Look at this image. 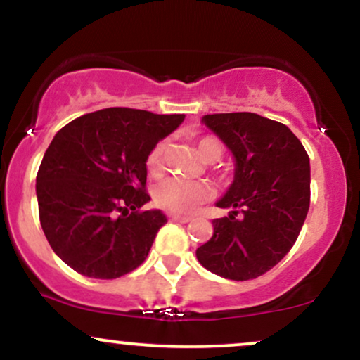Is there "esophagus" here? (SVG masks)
Returning a JSON list of instances; mask_svg holds the SVG:
<instances>
[{
  "label": "esophagus",
  "instance_id": "esophagus-1",
  "mask_svg": "<svg viewBox=\"0 0 360 360\" xmlns=\"http://www.w3.org/2000/svg\"><path fill=\"white\" fill-rule=\"evenodd\" d=\"M169 218H171L172 221H179V223H188V221L193 220L191 217H186V214H176V213L169 214Z\"/></svg>",
  "mask_w": 360,
  "mask_h": 360
}]
</instances>
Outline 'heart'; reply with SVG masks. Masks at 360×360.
Segmentation results:
<instances>
[{
	"label": "heart",
	"mask_w": 360,
	"mask_h": 360,
	"mask_svg": "<svg viewBox=\"0 0 360 360\" xmlns=\"http://www.w3.org/2000/svg\"><path fill=\"white\" fill-rule=\"evenodd\" d=\"M198 154L208 164H214L221 159L223 147L220 140L210 135L196 140ZM167 142L160 140L147 154V171L152 176H157L166 164ZM212 198V188L205 181H183V179H166L159 183L154 189V201L159 208L174 213H191L196 206Z\"/></svg>",
	"instance_id": "b5f03b06"
}]
</instances>
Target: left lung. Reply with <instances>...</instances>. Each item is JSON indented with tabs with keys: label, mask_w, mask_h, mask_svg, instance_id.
I'll return each instance as SVG.
<instances>
[{
	"label": "left lung",
	"mask_w": 360,
	"mask_h": 360,
	"mask_svg": "<svg viewBox=\"0 0 360 360\" xmlns=\"http://www.w3.org/2000/svg\"><path fill=\"white\" fill-rule=\"evenodd\" d=\"M203 122L233 152V184L218 201L232 208L214 218L198 247L200 264L225 279L266 274L295 245L309 208V157L284 123L257 113L206 115Z\"/></svg>",
	"instance_id": "left-lung-1"
}]
</instances>
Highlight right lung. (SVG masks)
<instances>
[{
    "instance_id": "right-lung-1",
    "label": "right lung",
    "mask_w": 360,
    "mask_h": 360,
    "mask_svg": "<svg viewBox=\"0 0 360 360\" xmlns=\"http://www.w3.org/2000/svg\"><path fill=\"white\" fill-rule=\"evenodd\" d=\"M184 115L105 108L72 120L45 150L37 172L40 225L52 250L82 276L117 279L147 259L160 226L150 200L147 154Z\"/></svg>"
}]
</instances>
